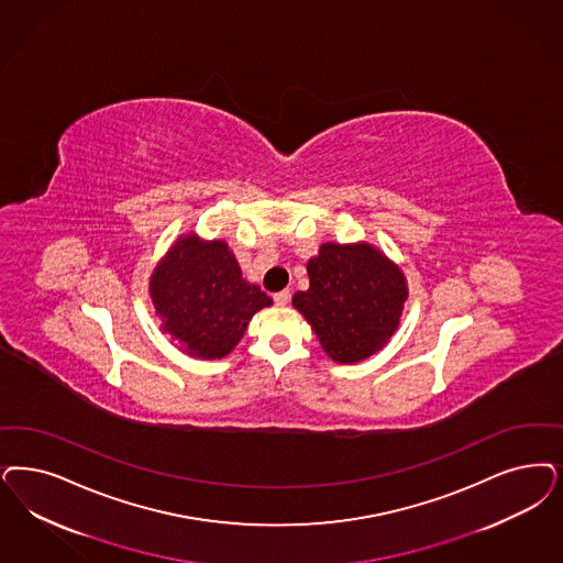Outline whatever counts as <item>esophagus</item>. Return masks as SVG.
Segmentation results:
<instances>
[{
    "instance_id": "esophagus-1",
    "label": "esophagus",
    "mask_w": 563,
    "mask_h": 563,
    "mask_svg": "<svg viewBox=\"0 0 563 563\" xmlns=\"http://www.w3.org/2000/svg\"><path fill=\"white\" fill-rule=\"evenodd\" d=\"M289 299H291V292L289 291L274 292V303H276V306H287Z\"/></svg>"
}]
</instances>
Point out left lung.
Wrapping results in <instances>:
<instances>
[{"label": "left lung", "instance_id": "obj_1", "mask_svg": "<svg viewBox=\"0 0 563 563\" xmlns=\"http://www.w3.org/2000/svg\"><path fill=\"white\" fill-rule=\"evenodd\" d=\"M310 289L292 295L339 364H355L383 350L399 327L408 283L399 266L369 243H322L308 262Z\"/></svg>", "mask_w": 563, "mask_h": 563}]
</instances>
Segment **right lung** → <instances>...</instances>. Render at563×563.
I'll use <instances>...</instances> for the list:
<instances>
[{"label":"right lung","mask_w":563,"mask_h":563,"mask_svg":"<svg viewBox=\"0 0 563 563\" xmlns=\"http://www.w3.org/2000/svg\"><path fill=\"white\" fill-rule=\"evenodd\" d=\"M150 295L162 330L201 360L229 355L253 313L272 306L266 292L243 278L224 241L194 233L180 236L155 266Z\"/></svg>","instance_id":"right-lung-1"}]
</instances>
